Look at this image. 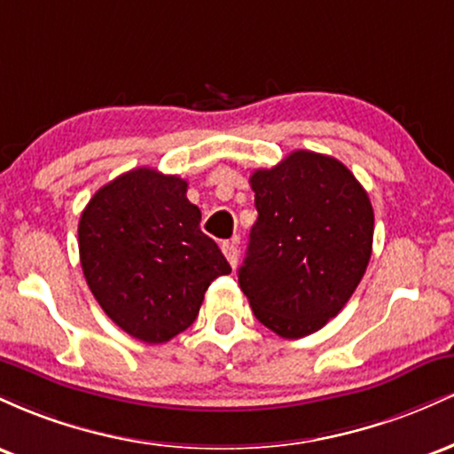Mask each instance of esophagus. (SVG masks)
<instances>
[{
    "mask_svg": "<svg viewBox=\"0 0 454 454\" xmlns=\"http://www.w3.org/2000/svg\"><path fill=\"white\" fill-rule=\"evenodd\" d=\"M222 252H223V256H226L228 262H231V267H237V262H239L237 241H223L222 243Z\"/></svg>",
    "mask_w": 454,
    "mask_h": 454,
    "instance_id": "34e87169",
    "label": "esophagus"
}]
</instances>
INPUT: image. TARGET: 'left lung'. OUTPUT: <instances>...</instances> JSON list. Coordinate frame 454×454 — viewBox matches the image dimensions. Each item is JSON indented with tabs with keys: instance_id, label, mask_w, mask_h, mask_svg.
<instances>
[{
	"instance_id": "1",
	"label": "left lung",
	"mask_w": 454,
	"mask_h": 454,
	"mask_svg": "<svg viewBox=\"0 0 454 454\" xmlns=\"http://www.w3.org/2000/svg\"><path fill=\"white\" fill-rule=\"evenodd\" d=\"M249 184L258 220L239 284L254 316L286 340L320 331L350 301L372 258L373 209L340 160L293 151Z\"/></svg>"
}]
</instances>
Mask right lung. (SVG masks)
<instances>
[{"label": "right lung", "mask_w": 454, "mask_h": 454, "mask_svg": "<svg viewBox=\"0 0 454 454\" xmlns=\"http://www.w3.org/2000/svg\"><path fill=\"white\" fill-rule=\"evenodd\" d=\"M185 194L181 176L134 168L100 187L78 222L91 294L114 325L145 343H164L192 326L211 281L232 270Z\"/></svg>", "instance_id": "1"}]
</instances>
